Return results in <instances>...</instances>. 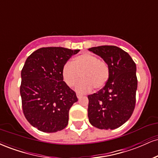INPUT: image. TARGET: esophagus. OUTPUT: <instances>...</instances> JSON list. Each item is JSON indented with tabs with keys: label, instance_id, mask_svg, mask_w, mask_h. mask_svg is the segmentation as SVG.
Wrapping results in <instances>:
<instances>
[{
	"label": "esophagus",
	"instance_id": "1",
	"mask_svg": "<svg viewBox=\"0 0 158 158\" xmlns=\"http://www.w3.org/2000/svg\"><path fill=\"white\" fill-rule=\"evenodd\" d=\"M77 97L78 99H80V98L81 97V94H77Z\"/></svg>",
	"mask_w": 158,
	"mask_h": 158
}]
</instances>
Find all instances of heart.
I'll list each match as a JSON object with an SVG mask.
<instances>
[{
  "label": "heart",
  "mask_w": 158,
  "mask_h": 158,
  "mask_svg": "<svg viewBox=\"0 0 158 158\" xmlns=\"http://www.w3.org/2000/svg\"><path fill=\"white\" fill-rule=\"evenodd\" d=\"M76 87L80 93H86L94 88L99 90L106 85L109 77V68L104 61L99 60L96 56L82 53L76 56L72 64L67 63L62 69V77L69 87Z\"/></svg>",
  "instance_id": "1"
}]
</instances>
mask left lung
Here are the masks:
<instances>
[{
	"instance_id": "8db88e82",
	"label": "left lung",
	"mask_w": 158,
	"mask_h": 158,
	"mask_svg": "<svg viewBox=\"0 0 158 158\" xmlns=\"http://www.w3.org/2000/svg\"><path fill=\"white\" fill-rule=\"evenodd\" d=\"M88 50L100 56L109 68L104 88L88 96L89 122L99 129H115L128 120L135 109L136 64L128 52L118 47H94Z\"/></svg>"
}]
</instances>
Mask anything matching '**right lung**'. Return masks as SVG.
Wrapping results in <instances>:
<instances>
[{"label":"right lung","instance_id":"obj_1","mask_svg":"<svg viewBox=\"0 0 158 158\" xmlns=\"http://www.w3.org/2000/svg\"><path fill=\"white\" fill-rule=\"evenodd\" d=\"M79 50L43 48L34 51L21 70L20 88L25 117L39 131L53 133L68 126L69 110L78 99L63 81L62 69Z\"/></svg>","mask_w":158,"mask_h":158}]
</instances>
